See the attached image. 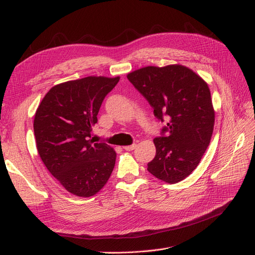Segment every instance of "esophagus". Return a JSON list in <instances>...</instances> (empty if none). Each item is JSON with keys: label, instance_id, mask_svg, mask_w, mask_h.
I'll list each match as a JSON object with an SVG mask.
<instances>
[{"label": "esophagus", "instance_id": "34e87169", "mask_svg": "<svg viewBox=\"0 0 255 255\" xmlns=\"http://www.w3.org/2000/svg\"><path fill=\"white\" fill-rule=\"evenodd\" d=\"M135 148H136V144H135V143L130 144V145H126V146H123V149L127 150V151H132V150H134Z\"/></svg>", "mask_w": 255, "mask_h": 255}]
</instances>
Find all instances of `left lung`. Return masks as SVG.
<instances>
[{"mask_svg": "<svg viewBox=\"0 0 255 255\" xmlns=\"http://www.w3.org/2000/svg\"><path fill=\"white\" fill-rule=\"evenodd\" d=\"M128 80L167 125L154 138L156 154L148 171L174 184L184 180L201 160L214 129L215 112L207 84L187 67L149 66L128 74Z\"/></svg>", "mask_w": 255, "mask_h": 255, "instance_id": "obj_1", "label": "left lung"}]
</instances>
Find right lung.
I'll return each mask as SVG.
<instances>
[{"mask_svg": "<svg viewBox=\"0 0 255 255\" xmlns=\"http://www.w3.org/2000/svg\"><path fill=\"white\" fill-rule=\"evenodd\" d=\"M120 78L88 76L52 87L34 119L37 150L50 173L71 194L91 197L114 170L116 152L91 130L104 98Z\"/></svg>", "mask_w": 255, "mask_h": 255, "instance_id": "add662e5", "label": "right lung"}]
</instances>
